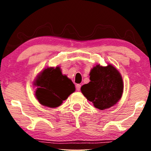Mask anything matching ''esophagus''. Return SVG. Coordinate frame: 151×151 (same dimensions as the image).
Segmentation results:
<instances>
[{
    "instance_id": "obj_1",
    "label": "esophagus",
    "mask_w": 151,
    "mask_h": 151,
    "mask_svg": "<svg viewBox=\"0 0 151 151\" xmlns=\"http://www.w3.org/2000/svg\"><path fill=\"white\" fill-rule=\"evenodd\" d=\"M81 85H76V90H77L78 91H79L81 90Z\"/></svg>"
}]
</instances>
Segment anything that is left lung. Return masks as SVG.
<instances>
[{
  "mask_svg": "<svg viewBox=\"0 0 151 151\" xmlns=\"http://www.w3.org/2000/svg\"><path fill=\"white\" fill-rule=\"evenodd\" d=\"M88 84L81 86V92L96 109L104 110L116 104L123 93V81L119 70L111 65H97L92 68Z\"/></svg>",
  "mask_w": 151,
  "mask_h": 151,
  "instance_id": "left-lung-1",
  "label": "left lung"
}]
</instances>
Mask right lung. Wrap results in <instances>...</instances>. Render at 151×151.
Returning a JSON list of instances; mask_svg holds the SVG:
<instances>
[{"label": "right lung", "mask_w": 151, "mask_h": 151, "mask_svg": "<svg viewBox=\"0 0 151 151\" xmlns=\"http://www.w3.org/2000/svg\"><path fill=\"white\" fill-rule=\"evenodd\" d=\"M37 86L35 96L40 104L56 108L75 91L72 81L63 75L59 66L48 67L40 72L34 81Z\"/></svg>", "instance_id": "1"}]
</instances>
